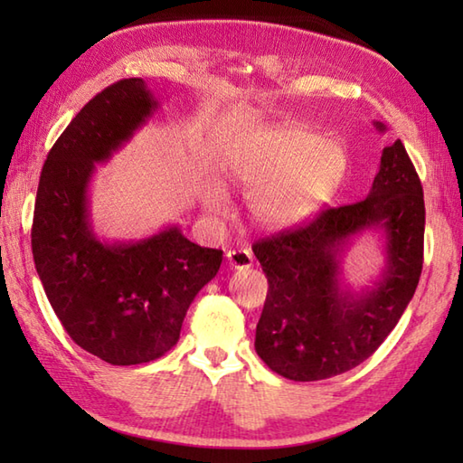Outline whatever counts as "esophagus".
Returning a JSON list of instances; mask_svg holds the SVG:
<instances>
[{
  "mask_svg": "<svg viewBox=\"0 0 463 463\" xmlns=\"http://www.w3.org/2000/svg\"><path fill=\"white\" fill-rule=\"evenodd\" d=\"M226 259H229L231 267L237 269V270L252 267V252L250 250H244V249L229 250V252H226Z\"/></svg>",
  "mask_w": 463,
  "mask_h": 463,
  "instance_id": "obj_1",
  "label": "esophagus"
}]
</instances>
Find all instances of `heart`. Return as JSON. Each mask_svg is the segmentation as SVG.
Returning <instances> with one entry per match:
<instances>
[{
	"mask_svg": "<svg viewBox=\"0 0 463 463\" xmlns=\"http://www.w3.org/2000/svg\"><path fill=\"white\" fill-rule=\"evenodd\" d=\"M224 173L249 196L252 221L264 231H280L307 221L326 204L348 173V155L336 141L297 125H272L232 149ZM204 209L229 216L231 203L221 189L204 193Z\"/></svg>",
	"mask_w": 463,
	"mask_h": 463,
	"instance_id": "obj_1",
	"label": "heart"
}]
</instances>
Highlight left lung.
Returning a JSON list of instances; mask_svg holds the SVG:
<instances>
[{
	"mask_svg": "<svg viewBox=\"0 0 463 463\" xmlns=\"http://www.w3.org/2000/svg\"><path fill=\"white\" fill-rule=\"evenodd\" d=\"M424 226V191L398 139L382 151L366 199L324 209L308 224L254 242L252 252L269 279L254 340L262 362L288 380L314 382L370 358L414 297ZM366 228L387 234V272L372 291L352 295L339 288V252Z\"/></svg>",
	"mask_w": 463,
	"mask_h": 463,
	"instance_id": "8db88e82",
	"label": "left lung"
}]
</instances>
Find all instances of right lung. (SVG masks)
I'll return each mask as SVG.
<instances>
[{
    "label": "right lung",
    "mask_w": 463,
    "mask_h": 463,
    "mask_svg": "<svg viewBox=\"0 0 463 463\" xmlns=\"http://www.w3.org/2000/svg\"><path fill=\"white\" fill-rule=\"evenodd\" d=\"M139 77L97 93L47 153L39 176L32 250L39 280L71 340L113 366L161 358L184 314L214 279L222 250L171 226L137 242H101L87 211L95 163H105L156 109Z\"/></svg>",
    "instance_id": "1"
}]
</instances>
